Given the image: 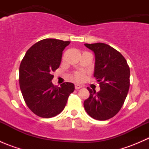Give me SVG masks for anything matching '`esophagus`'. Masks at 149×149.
Instances as JSON below:
<instances>
[{
	"label": "esophagus",
	"instance_id": "1",
	"mask_svg": "<svg viewBox=\"0 0 149 149\" xmlns=\"http://www.w3.org/2000/svg\"><path fill=\"white\" fill-rule=\"evenodd\" d=\"M81 86L79 85V84H76V85H75V88H76V89H79V88H81Z\"/></svg>",
	"mask_w": 149,
	"mask_h": 149
}]
</instances>
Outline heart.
I'll use <instances>...</instances> for the list:
<instances>
[{
    "label": "heart",
    "instance_id": "1",
    "mask_svg": "<svg viewBox=\"0 0 149 149\" xmlns=\"http://www.w3.org/2000/svg\"><path fill=\"white\" fill-rule=\"evenodd\" d=\"M84 78V73L83 72H76L74 75V79L77 81H81Z\"/></svg>",
    "mask_w": 149,
    "mask_h": 149
}]
</instances>
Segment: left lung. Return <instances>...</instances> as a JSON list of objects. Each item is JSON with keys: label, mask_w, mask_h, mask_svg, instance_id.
<instances>
[{"label": "left lung", "mask_w": 149, "mask_h": 149, "mask_svg": "<svg viewBox=\"0 0 149 149\" xmlns=\"http://www.w3.org/2000/svg\"><path fill=\"white\" fill-rule=\"evenodd\" d=\"M95 55L94 76L100 90L87 88L89 97L84 102L89 116L106 120L117 115L124 104L130 87V68L125 58L113 47L104 43L84 44Z\"/></svg>", "instance_id": "8db88e82"}]
</instances>
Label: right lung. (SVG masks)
Returning <instances> with one entry per match:
<instances>
[{"mask_svg": "<svg viewBox=\"0 0 149 149\" xmlns=\"http://www.w3.org/2000/svg\"><path fill=\"white\" fill-rule=\"evenodd\" d=\"M69 41L45 39L32 45L25 54L19 67V85L26 105L43 118L56 116L65 108L74 84L54 86L52 72L59 68L63 51Z\"/></svg>", "mask_w": 149, "mask_h": 149, "instance_id": "add662e5", "label": "right lung"}]
</instances>
